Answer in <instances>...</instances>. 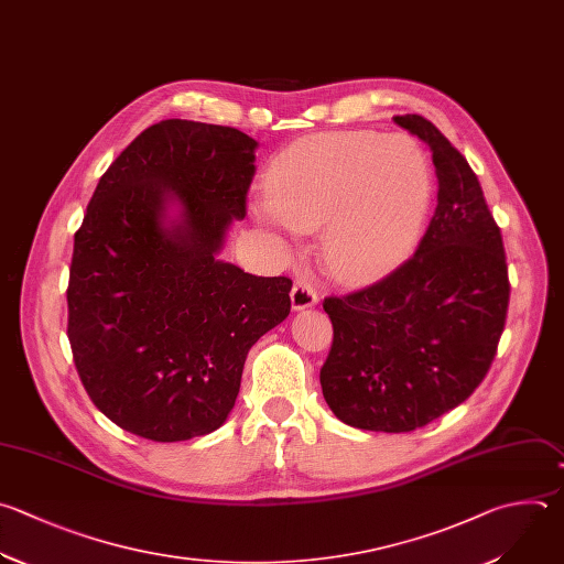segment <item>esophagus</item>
I'll return each mask as SVG.
<instances>
[{
  "instance_id": "obj_1",
  "label": "esophagus",
  "mask_w": 564,
  "mask_h": 564,
  "mask_svg": "<svg viewBox=\"0 0 564 564\" xmlns=\"http://www.w3.org/2000/svg\"><path fill=\"white\" fill-rule=\"evenodd\" d=\"M292 307L294 310H305V307H314L318 301L316 290L312 288V283L307 279H299L292 288Z\"/></svg>"
}]
</instances>
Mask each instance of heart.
<instances>
[{"mask_svg":"<svg viewBox=\"0 0 564 564\" xmlns=\"http://www.w3.org/2000/svg\"><path fill=\"white\" fill-rule=\"evenodd\" d=\"M430 193V165L408 134L318 132L272 163L257 221L316 232L323 270L340 283L386 274L414 239Z\"/></svg>","mask_w":564,"mask_h":564,"instance_id":"obj_1","label":"heart"}]
</instances>
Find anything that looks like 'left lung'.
Segmentation results:
<instances>
[{"label": "left lung", "instance_id": "obj_1", "mask_svg": "<svg viewBox=\"0 0 564 564\" xmlns=\"http://www.w3.org/2000/svg\"><path fill=\"white\" fill-rule=\"evenodd\" d=\"M394 123L430 145L438 204L403 265L323 301L334 338L321 388L338 421L401 434L458 408L482 383L505 329L509 276L500 228L467 159L421 115Z\"/></svg>", "mask_w": 564, "mask_h": 564}]
</instances>
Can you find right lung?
I'll list each match as a JSON object with an SVG mask.
<instances>
[{"instance_id": "obj_1", "label": "right lung", "mask_w": 564, "mask_h": 564, "mask_svg": "<svg viewBox=\"0 0 564 564\" xmlns=\"http://www.w3.org/2000/svg\"><path fill=\"white\" fill-rule=\"evenodd\" d=\"M257 141L165 119L104 172L75 232L68 340L79 379L121 430L176 443L219 430L250 347L290 314L288 276L219 261L246 217ZM182 215L164 224L166 206Z\"/></svg>"}]
</instances>
